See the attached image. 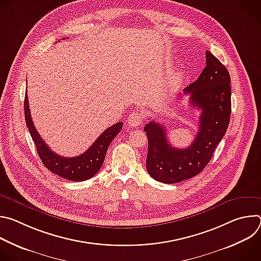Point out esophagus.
I'll list each match as a JSON object with an SVG mask.
<instances>
[{"label":"esophagus","instance_id":"esophagus-1","mask_svg":"<svg viewBox=\"0 0 261 261\" xmlns=\"http://www.w3.org/2000/svg\"><path fill=\"white\" fill-rule=\"evenodd\" d=\"M142 118L143 117L140 113H138V111H134V113H132L127 119L128 125L130 127H137L142 123Z\"/></svg>","mask_w":261,"mask_h":261}]
</instances>
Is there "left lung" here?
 <instances>
[{
	"label": "left lung",
	"mask_w": 261,
	"mask_h": 261,
	"mask_svg": "<svg viewBox=\"0 0 261 261\" xmlns=\"http://www.w3.org/2000/svg\"><path fill=\"white\" fill-rule=\"evenodd\" d=\"M205 58L206 66L197 81L184 90L185 95H190L191 105L201 110L199 130L192 144L186 148L171 146L165 127L155 121L148 122L143 129L148 141L146 170L161 182L175 184L200 173L228 128L231 113L229 72L210 51L205 53Z\"/></svg>",
	"instance_id": "left-lung-1"
}]
</instances>
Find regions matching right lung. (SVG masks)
<instances>
[{
    "instance_id": "1",
    "label": "right lung",
    "mask_w": 261,
    "mask_h": 261,
    "mask_svg": "<svg viewBox=\"0 0 261 261\" xmlns=\"http://www.w3.org/2000/svg\"><path fill=\"white\" fill-rule=\"evenodd\" d=\"M24 118L27 127L36 144L37 153L44 166L61 177L75 181L89 179L99 171L103 165L110 142L119 134L123 127L122 122L110 126L85 153L76 157L67 158L53 152L39 133L37 132L32 121L27 93L24 96Z\"/></svg>"
}]
</instances>
